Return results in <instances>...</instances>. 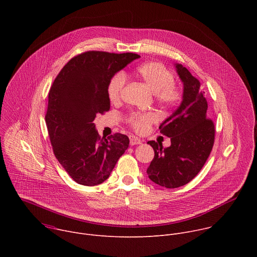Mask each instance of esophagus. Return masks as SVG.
<instances>
[{
    "mask_svg": "<svg viewBox=\"0 0 257 257\" xmlns=\"http://www.w3.org/2000/svg\"><path fill=\"white\" fill-rule=\"evenodd\" d=\"M129 139H130V144L131 145H137V144H141L142 143V140L140 138L134 136V135H131L129 137Z\"/></svg>",
    "mask_w": 257,
    "mask_h": 257,
    "instance_id": "obj_1",
    "label": "esophagus"
}]
</instances>
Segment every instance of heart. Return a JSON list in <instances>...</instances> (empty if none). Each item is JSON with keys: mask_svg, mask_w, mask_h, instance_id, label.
<instances>
[{"mask_svg": "<svg viewBox=\"0 0 257 257\" xmlns=\"http://www.w3.org/2000/svg\"><path fill=\"white\" fill-rule=\"evenodd\" d=\"M138 77L153 90L156 100L165 107H174L182 99V90L174 82L173 73L160 62L142 64L136 70ZM125 76L121 73L109 79L106 86V94L112 103H119L122 99L125 87ZM128 125L137 133H148L156 122V116L152 113H131L126 117Z\"/></svg>", "mask_w": 257, "mask_h": 257, "instance_id": "b5f03b06", "label": "heart"}]
</instances>
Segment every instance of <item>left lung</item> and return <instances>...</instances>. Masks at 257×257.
<instances>
[{"label":"left lung","mask_w":257,"mask_h":257,"mask_svg":"<svg viewBox=\"0 0 257 257\" xmlns=\"http://www.w3.org/2000/svg\"><path fill=\"white\" fill-rule=\"evenodd\" d=\"M184 84L183 100L176 111L160 126V132L171 137V145L149 141L155 158L148 168L149 178L166 188L189 183L200 172L214 142V124L207 118V101L197 78L181 64H176Z\"/></svg>","instance_id":"8db88e82"}]
</instances>
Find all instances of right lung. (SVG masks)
Wrapping results in <instances>:
<instances>
[{
  "label": "right lung",
  "instance_id": "1",
  "mask_svg": "<svg viewBox=\"0 0 257 257\" xmlns=\"http://www.w3.org/2000/svg\"><path fill=\"white\" fill-rule=\"evenodd\" d=\"M139 57L133 53H81L62 68L51 86L46 124L53 152L80 185L95 186L105 181L128 149V136L100 137L93 120L109 111V79Z\"/></svg>",
  "mask_w": 257,
  "mask_h": 257
}]
</instances>
